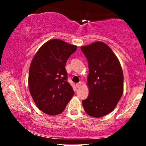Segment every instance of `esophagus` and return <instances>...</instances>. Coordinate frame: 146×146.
Returning <instances> with one entry per match:
<instances>
[{
    "instance_id": "obj_1",
    "label": "esophagus",
    "mask_w": 146,
    "mask_h": 146,
    "mask_svg": "<svg viewBox=\"0 0 146 146\" xmlns=\"http://www.w3.org/2000/svg\"><path fill=\"white\" fill-rule=\"evenodd\" d=\"M81 84H82L81 82H79L78 84H76V87L77 88H80V87L81 86Z\"/></svg>"
}]
</instances>
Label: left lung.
<instances>
[{
  "label": "left lung",
  "mask_w": 146,
  "mask_h": 146,
  "mask_svg": "<svg viewBox=\"0 0 146 146\" xmlns=\"http://www.w3.org/2000/svg\"><path fill=\"white\" fill-rule=\"evenodd\" d=\"M88 63L87 84L89 93L82 101L85 112L102 117L114 110L123 90V75L118 59L112 49L102 42L81 47Z\"/></svg>",
  "instance_id": "obj_1"
}]
</instances>
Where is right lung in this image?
<instances>
[{"label":"right lung","mask_w":146,"mask_h":146,"mask_svg":"<svg viewBox=\"0 0 146 146\" xmlns=\"http://www.w3.org/2000/svg\"><path fill=\"white\" fill-rule=\"evenodd\" d=\"M77 46L59 39L46 42L33 57L29 72V88L37 107L43 113H62L74 95L65 68Z\"/></svg>","instance_id":"right-lung-1"}]
</instances>
